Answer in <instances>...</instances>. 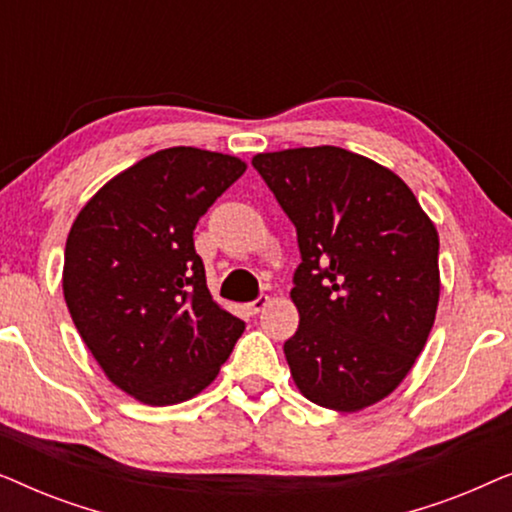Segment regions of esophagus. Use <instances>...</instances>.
I'll return each mask as SVG.
<instances>
[{"label": "esophagus", "instance_id": "obj_1", "mask_svg": "<svg viewBox=\"0 0 512 512\" xmlns=\"http://www.w3.org/2000/svg\"><path fill=\"white\" fill-rule=\"evenodd\" d=\"M268 305H270V298L268 296H258L256 300H251V303L247 305V310L251 314H258V312H263Z\"/></svg>", "mask_w": 512, "mask_h": 512}]
</instances>
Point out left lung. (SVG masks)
<instances>
[{
	"label": "left lung",
	"instance_id": "8db88e82",
	"mask_svg": "<svg viewBox=\"0 0 512 512\" xmlns=\"http://www.w3.org/2000/svg\"><path fill=\"white\" fill-rule=\"evenodd\" d=\"M298 233L284 342L293 382L321 408L359 412L387 398L422 354L440 298L438 233L408 184L340 146L251 160Z\"/></svg>",
	"mask_w": 512,
	"mask_h": 512
}]
</instances>
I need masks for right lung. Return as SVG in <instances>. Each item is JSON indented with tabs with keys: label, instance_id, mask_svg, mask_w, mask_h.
<instances>
[{
	"label": "right lung",
	"instance_id": "right-lung-1",
	"mask_svg": "<svg viewBox=\"0 0 512 512\" xmlns=\"http://www.w3.org/2000/svg\"><path fill=\"white\" fill-rule=\"evenodd\" d=\"M247 163L172 146L107 181L67 235L62 291L104 375L146 405L214 382L244 331L207 289L193 230Z\"/></svg>",
	"mask_w": 512,
	"mask_h": 512
}]
</instances>
